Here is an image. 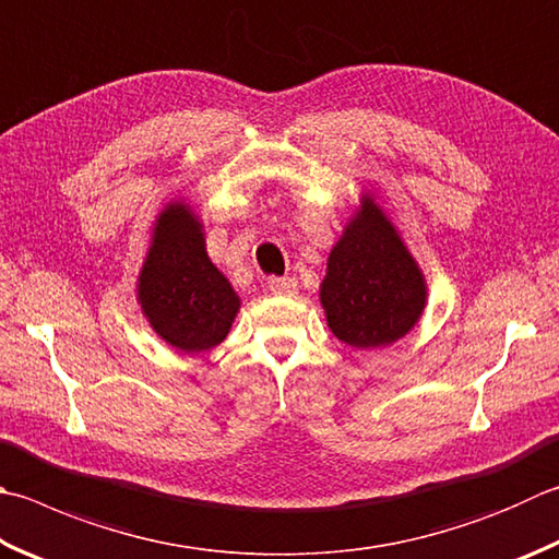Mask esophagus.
<instances>
[{
  "label": "esophagus",
  "mask_w": 559,
  "mask_h": 559,
  "mask_svg": "<svg viewBox=\"0 0 559 559\" xmlns=\"http://www.w3.org/2000/svg\"><path fill=\"white\" fill-rule=\"evenodd\" d=\"M267 287L272 294H277V297H292V294H297V282L292 277H270Z\"/></svg>",
  "instance_id": "obj_1"
}]
</instances>
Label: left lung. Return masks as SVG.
<instances>
[{
	"label": "left lung",
	"mask_w": 559,
	"mask_h": 559,
	"mask_svg": "<svg viewBox=\"0 0 559 559\" xmlns=\"http://www.w3.org/2000/svg\"><path fill=\"white\" fill-rule=\"evenodd\" d=\"M329 329L353 347L392 345L426 309V280L374 197L362 194L321 282Z\"/></svg>",
	"instance_id": "left-lung-1"
}]
</instances>
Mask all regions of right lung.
Returning <instances> with one entry per match:
<instances>
[{
  "mask_svg": "<svg viewBox=\"0 0 559 559\" xmlns=\"http://www.w3.org/2000/svg\"><path fill=\"white\" fill-rule=\"evenodd\" d=\"M139 301L151 329L182 353L212 350L240 309L238 294L206 255L204 226L182 202L155 218Z\"/></svg>",
  "mask_w": 559,
  "mask_h": 559,
  "instance_id": "1",
  "label": "right lung"
}]
</instances>
